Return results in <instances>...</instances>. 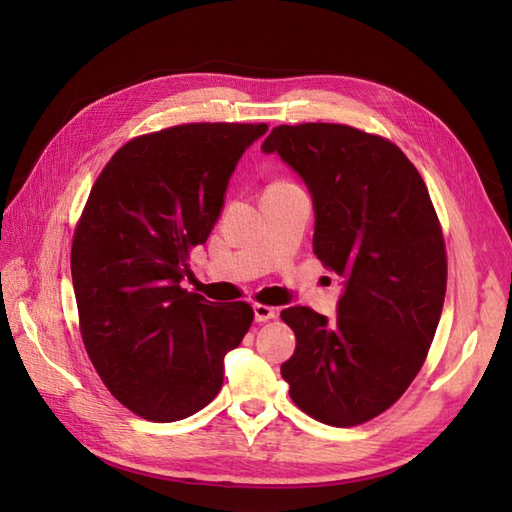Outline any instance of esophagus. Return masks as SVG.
<instances>
[{"instance_id": "obj_1", "label": "esophagus", "mask_w": 512, "mask_h": 512, "mask_svg": "<svg viewBox=\"0 0 512 512\" xmlns=\"http://www.w3.org/2000/svg\"><path fill=\"white\" fill-rule=\"evenodd\" d=\"M253 310H255V321H257V323H266V321L277 317V310L266 306V303H255Z\"/></svg>"}]
</instances>
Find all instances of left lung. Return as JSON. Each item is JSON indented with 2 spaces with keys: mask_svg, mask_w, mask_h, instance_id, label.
Listing matches in <instances>:
<instances>
[{
  "mask_svg": "<svg viewBox=\"0 0 512 512\" xmlns=\"http://www.w3.org/2000/svg\"><path fill=\"white\" fill-rule=\"evenodd\" d=\"M262 149L308 184L314 253L345 277L334 319L308 306L281 312L297 336L281 376L310 418L356 427L405 394L436 336L447 292L438 213L413 162L378 134L279 125Z\"/></svg>",
  "mask_w": 512,
  "mask_h": 512,
  "instance_id": "left-lung-1",
  "label": "left lung"
}]
</instances>
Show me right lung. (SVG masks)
<instances>
[{"mask_svg": "<svg viewBox=\"0 0 512 512\" xmlns=\"http://www.w3.org/2000/svg\"><path fill=\"white\" fill-rule=\"evenodd\" d=\"M266 123H184L136 136L96 178L72 237L79 330L110 394L176 422L222 389L224 356L253 323L246 301L180 286L220 217L228 178Z\"/></svg>", "mask_w": 512, "mask_h": 512, "instance_id": "add662e5", "label": "right lung"}]
</instances>
